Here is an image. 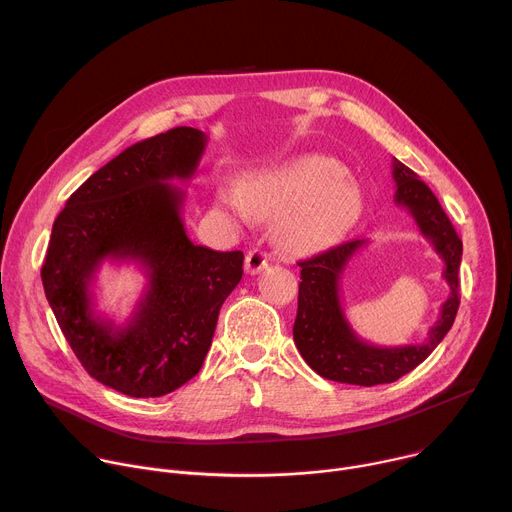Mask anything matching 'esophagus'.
<instances>
[{"label": "esophagus", "instance_id": "1", "mask_svg": "<svg viewBox=\"0 0 512 512\" xmlns=\"http://www.w3.org/2000/svg\"><path fill=\"white\" fill-rule=\"evenodd\" d=\"M267 263H269L267 255L261 249H253L245 257V271L249 275H257V273H261L267 267Z\"/></svg>", "mask_w": 512, "mask_h": 512}]
</instances>
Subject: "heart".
Here are the masks:
<instances>
[{
  "instance_id": "b5f03b06",
  "label": "heart",
  "mask_w": 512,
  "mask_h": 512,
  "mask_svg": "<svg viewBox=\"0 0 512 512\" xmlns=\"http://www.w3.org/2000/svg\"><path fill=\"white\" fill-rule=\"evenodd\" d=\"M218 200L241 218H275L271 237L287 257H310L334 245L356 221L358 190L344 168L324 156H304L223 186Z\"/></svg>"
}]
</instances>
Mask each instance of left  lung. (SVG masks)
<instances>
[{"label": "left lung", "instance_id": "8db88e82", "mask_svg": "<svg viewBox=\"0 0 512 512\" xmlns=\"http://www.w3.org/2000/svg\"><path fill=\"white\" fill-rule=\"evenodd\" d=\"M395 204L409 210L419 233L444 261L442 277L450 285V296L440 308V318L429 328L421 344L375 346L358 338L340 300V279L348 261L369 241L356 239L300 261L302 281L294 342L310 369L336 383L373 387L393 383L411 373L450 332L460 306L462 241L454 231L442 204L419 176L393 158Z\"/></svg>", "mask_w": 512, "mask_h": 512}]
</instances>
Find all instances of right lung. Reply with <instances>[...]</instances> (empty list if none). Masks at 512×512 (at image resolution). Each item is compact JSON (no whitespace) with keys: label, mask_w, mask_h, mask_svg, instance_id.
Returning a JSON list of instances; mask_svg holds the SVG:
<instances>
[{"label":"right lung","mask_w":512,"mask_h":512,"mask_svg":"<svg viewBox=\"0 0 512 512\" xmlns=\"http://www.w3.org/2000/svg\"><path fill=\"white\" fill-rule=\"evenodd\" d=\"M208 137L174 127L133 143L97 170L56 216L42 285L56 322L87 373L129 397H162L188 383L212 344L218 312L243 277V253L194 245L186 192ZM105 260L135 262L149 281L123 324L94 304Z\"/></svg>","instance_id":"obj_1"}]
</instances>
